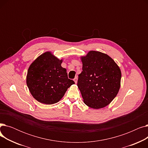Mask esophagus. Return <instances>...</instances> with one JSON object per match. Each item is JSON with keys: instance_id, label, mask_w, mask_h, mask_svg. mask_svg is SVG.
I'll return each mask as SVG.
<instances>
[{"instance_id": "1", "label": "esophagus", "mask_w": 148, "mask_h": 148, "mask_svg": "<svg viewBox=\"0 0 148 148\" xmlns=\"http://www.w3.org/2000/svg\"><path fill=\"white\" fill-rule=\"evenodd\" d=\"M77 80H78V78H77V77H75V78L74 79V82L75 83H77Z\"/></svg>"}]
</instances>
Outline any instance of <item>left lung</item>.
I'll use <instances>...</instances> for the list:
<instances>
[{"label": "left lung", "instance_id": "1", "mask_svg": "<svg viewBox=\"0 0 148 148\" xmlns=\"http://www.w3.org/2000/svg\"><path fill=\"white\" fill-rule=\"evenodd\" d=\"M81 60L83 71L79 75L77 86L84 104L94 109L105 107L119 90V67L107 54L97 51H89Z\"/></svg>", "mask_w": 148, "mask_h": 148}]
</instances>
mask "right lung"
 <instances>
[{
	"label": "right lung",
	"mask_w": 148,
	"mask_h": 148,
	"mask_svg": "<svg viewBox=\"0 0 148 148\" xmlns=\"http://www.w3.org/2000/svg\"><path fill=\"white\" fill-rule=\"evenodd\" d=\"M63 60L47 51L38 56L29 67L26 83L30 94L38 102L56 103L74 82L68 78L66 69L62 68Z\"/></svg>",
	"instance_id": "obj_1"
}]
</instances>
